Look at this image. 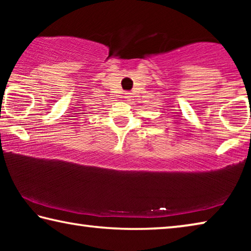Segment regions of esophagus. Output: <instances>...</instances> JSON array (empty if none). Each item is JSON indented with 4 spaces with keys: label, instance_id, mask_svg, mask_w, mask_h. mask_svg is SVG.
<instances>
[{
    "label": "esophagus",
    "instance_id": "1",
    "mask_svg": "<svg viewBox=\"0 0 251 251\" xmlns=\"http://www.w3.org/2000/svg\"><path fill=\"white\" fill-rule=\"evenodd\" d=\"M125 100H129V97H130V95H129V93H125Z\"/></svg>",
    "mask_w": 251,
    "mask_h": 251
}]
</instances>
